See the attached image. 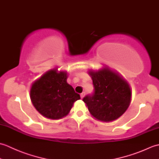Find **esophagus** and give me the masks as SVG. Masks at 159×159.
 Segmentation results:
<instances>
[{
    "label": "esophagus",
    "instance_id": "34e87169",
    "mask_svg": "<svg viewBox=\"0 0 159 159\" xmlns=\"http://www.w3.org/2000/svg\"><path fill=\"white\" fill-rule=\"evenodd\" d=\"M85 96V92H83V93H80V98H81L82 99L83 98L84 96Z\"/></svg>",
    "mask_w": 159,
    "mask_h": 159
}]
</instances>
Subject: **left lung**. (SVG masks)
I'll return each instance as SVG.
<instances>
[{
  "label": "left lung",
  "mask_w": 159,
  "mask_h": 159,
  "mask_svg": "<svg viewBox=\"0 0 159 159\" xmlns=\"http://www.w3.org/2000/svg\"><path fill=\"white\" fill-rule=\"evenodd\" d=\"M94 93L83 99L91 115L96 120L109 122L125 113L131 102L129 83L117 71L104 67L98 70H89Z\"/></svg>",
  "instance_id": "8db88e82"
}]
</instances>
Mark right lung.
Instances as JSON below:
<instances>
[{
	"mask_svg": "<svg viewBox=\"0 0 159 159\" xmlns=\"http://www.w3.org/2000/svg\"><path fill=\"white\" fill-rule=\"evenodd\" d=\"M66 71L51 69L33 83L30 98L33 105L46 118L59 120L66 117L74 102L80 100L79 94L67 83Z\"/></svg>",
	"mask_w": 159,
	"mask_h": 159,
	"instance_id": "1",
	"label": "right lung"
}]
</instances>
